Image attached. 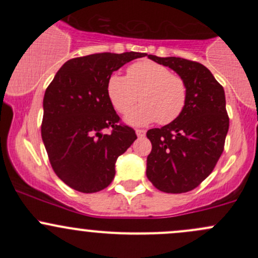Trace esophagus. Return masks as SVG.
Listing matches in <instances>:
<instances>
[{"mask_svg":"<svg viewBox=\"0 0 258 258\" xmlns=\"http://www.w3.org/2000/svg\"><path fill=\"white\" fill-rule=\"evenodd\" d=\"M136 134H137V136L139 137H145V135H146V131L145 130H136Z\"/></svg>","mask_w":258,"mask_h":258,"instance_id":"34e87169","label":"esophagus"}]
</instances>
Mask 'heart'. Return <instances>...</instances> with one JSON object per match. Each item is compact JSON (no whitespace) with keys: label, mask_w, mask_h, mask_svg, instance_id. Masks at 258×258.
Masks as SVG:
<instances>
[{"label":"heart","mask_w":258,"mask_h":258,"mask_svg":"<svg viewBox=\"0 0 258 258\" xmlns=\"http://www.w3.org/2000/svg\"><path fill=\"white\" fill-rule=\"evenodd\" d=\"M114 110L127 113L140 100L142 103L126 117L132 124L158 121L168 124L183 112L187 102V85L178 75L153 61H139L127 69L126 77L113 74L106 86Z\"/></svg>","instance_id":"1"}]
</instances>
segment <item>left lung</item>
I'll return each mask as SVG.
<instances>
[{"label":"left lung","mask_w":258,"mask_h":258,"mask_svg":"<svg viewBox=\"0 0 258 258\" xmlns=\"http://www.w3.org/2000/svg\"><path fill=\"white\" fill-rule=\"evenodd\" d=\"M148 58L184 80L187 102L177 119L146 134L152 144L146 175L160 191L183 194L209 177L222 155L230 126L225 91L199 62L153 54Z\"/></svg>","instance_id":"1"}]
</instances>
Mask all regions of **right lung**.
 <instances>
[{"label":"right lung","instance_id":"right-lung-1","mask_svg":"<svg viewBox=\"0 0 258 258\" xmlns=\"http://www.w3.org/2000/svg\"><path fill=\"white\" fill-rule=\"evenodd\" d=\"M140 52L88 54L69 59L46 88L42 141L54 173L83 194L106 188L114 177L118 156L137 139L122 123L106 91L113 71ZM107 128L110 134H103Z\"/></svg>","mask_w":258,"mask_h":258}]
</instances>
